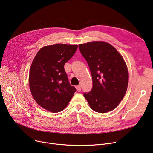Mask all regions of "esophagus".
Here are the masks:
<instances>
[{"label": "esophagus", "mask_w": 153, "mask_h": 153, "mask_svg": "<svg viewBox=\"0 0 153 153\" xmlns=\"http://www.w3.org/2000/svg\"><path fill=\"white\" fill-rule=\"evenodd\" d=\"M76 87V89L78 92H80L81 91V85H77Z\"/></svg>", "instance_id": "1"}]
</instances>
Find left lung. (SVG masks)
Wrapping results in <instances>:
<instances>
[{
    "mask_svg": "<svg viewBox=\"0 0 153 153\" xmlns=\"http://www.w3.org/2000/svg\"><path fill=\"white\" fill-rule=\"evenodd\" d=\"M79 48L92 77V91L84 93L90 107L102 114L114 110L128 84V71L122 56L111 45L102 41L79 44Z\"/></svg>",
    "mask_w": 153,
    "mask_h": 153,
    "instance_id": "obj_1",
    "label": "left lung"
}]
</instances>
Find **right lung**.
<instances>
[{"instance_id": "right-lung-1", "label": "right lung", "mask_w": 153, "mask_h": 153, "mask_svg": "<svg viewBox=\"0 0 153 153\" xmlns=\"http://www.w3.org/2000/svg\"><path fill=\"white\" fill-rule=\"evenodd\" d=\"M77 45L55 44L42 47L31 63L30 89L38 105L53 113L65 108L76 88L69 82L64 66L74 54Z\"/></svg>"}]
</instances>
